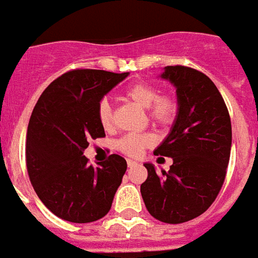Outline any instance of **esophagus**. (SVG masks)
I'll return each mask as SVG.
<instances>
[{
  "mask_svg": "<svg viewBox=\"0 0 258 258\" xmlns=\"http://www.w3.org/2000/svg\"><path fill=\"white\" fill-rule=\"evenodd\" d=\"M138 165V162H135V160H131V159H127V166L129 167H133V166Z\"/></svg>",
  "mask_w": 258,
  "mask_h": 258,
  "instance_id": "obj_1",
  "label": "esophagus"
}]
</instances>
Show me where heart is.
Listing matches in <instances>:
<instances>
[{
	"label": "heart",
	"instance_id": "obj_1",
	"mask_svg": "<svg viewBox=\"0 0 258 258\" xmlns=\"http://www.w3.org/2000/svg\"><path fill=\"white\" fill-rule=\"evenodd\" d=\"M126 99L138 103L142 108L148 109V113L152 122L159 126H169L176 117L177 103L170 95H159V89L155 85L148 82H138L126 88ZM98 119L103 129H112L113 126V112L112 105L108 99H102L98 106ZM153 133H127L117 141V149L127 156H139L142 150L153 145Z\"/></svg>",
	"mask_w": 258,
	"mask_h": 258
}]
</instances>
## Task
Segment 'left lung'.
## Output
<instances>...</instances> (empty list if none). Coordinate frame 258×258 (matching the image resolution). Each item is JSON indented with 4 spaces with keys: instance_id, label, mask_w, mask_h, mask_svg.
Returning <instances> with one entry per match:
<instances>
[{
    "instance_id": "obj_1",
    "label": "left lung",
    "mask_w": 258,
    "mask_h": 258,
    "mask_svg": "<svg viewBox=\"0 0 258 258\" xmlns=\"http://www.w3.org/2000/svg\"><path fill=\"white\" fill-rule=\"evenodd\" d=\"M176 88L177 115L155 155L173 159L166 173L145 163V206L155 219L179 224L203 214L222 189L231 150L227 106L212 79L187 67H166L160 75Z\"/></svg>"
}]
</instances>
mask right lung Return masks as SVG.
I'll list each match as a JSON object with an SVG mask.
<instances>
[{
  "label": "right lung",
  "instance_id": "obj_1",
  "mask_svg": "<svg viewBox=\"0 0 258 258\" xmlns=\"http://www.w3.org/2000/svg\"><path fill=\"white\" fill-rule=\"evenodd\" d=\"M127 75L69 71L45 89L32 110L25 146L29 180L41 202L62 220L96 222L110 210L126 160L110 155L93 167L84 150L91 139L105 136L99 102Z\"/></svg>",
  "mask_w": 258,
  "mask_h": 258
}]
</instances>
